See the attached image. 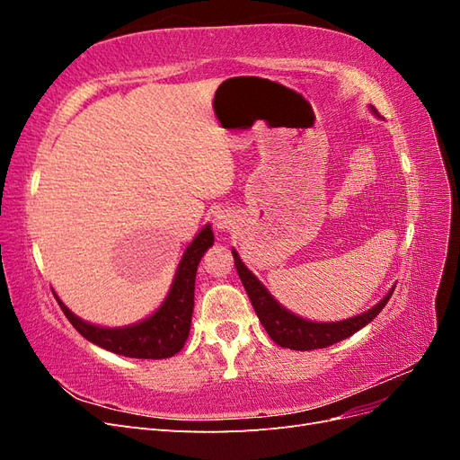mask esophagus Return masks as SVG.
I'll return each mask as SVG.
<instances>
[{"instance_id":"34e87169","label":"esophagus","mask_w":460,"mask_h":460,"mask_svg":"<svg viewBox=\"0 0 460 460\" xmlns=\"http://www.w3.org/2000/svg\"><path fill=\"white\" fill-rule=\"evenodd\" d=\"M234 225V217L228 211H218L213 218V226L217 232H228Z\"/></svg>"}]
</instances>
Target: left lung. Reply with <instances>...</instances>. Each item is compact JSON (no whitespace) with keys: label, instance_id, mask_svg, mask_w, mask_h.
<instances>
[{"label":"left lung","instance_id":"obj_1","mask_svg":"<svg viewBox=\"0 0 460 460\" xmlns=\"http://www.w3.org/2000/svg\"><path fill=\"white\" fill-rule=\"evenodd\" d=\"M376 113V109H372ZM235 269H238L240 280L247 291L249 299H252L253 309L261 320V324L267 330L269 336L272 338L274 343L280 347H288V349H296V351H311V349H323V347L338 343L345 338L353 336L355 332H358L363 326L380 314V311L385 307V303L389 301L394 294V288L389 294L378 303L374 305L372 309L367 313L341 320V323H311V320L299 318L296 314H291L286 311L282 305H278V301L269 294L264 286L257 280V278L247 270L245 264L242 262L240 255L232 252Z\"/></svg>","mask_w":460,"mask_h":460}]
</instances>
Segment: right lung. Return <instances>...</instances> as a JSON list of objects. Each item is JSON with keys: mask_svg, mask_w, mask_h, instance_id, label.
<instances>
[{"mask_svg": "<svg viewBox=\"0 0 460 460\" xmlns=\"http://www.w3.org/2000/svg\"><path fill=\"white\" fill-rule=\"evenodd\" d=\"M215 235L211 226H205L198 238L193 240L186 253L178 264V270L174 276L172 288L169 291V297L155 311L146 318L144 323L124 328H102L93 326L75 316L68 311L61 299H58L61 311L68 318L80 336H84L88 341L103 347V349L134 357V358H169L182 349L191 324V313H193V289H196V272L201 257L208 247H213Z\"/></svg>", "mask_w": 460, "mask_h": 460, "instance_id": "add662e5", "label": "right lung"}]
</instances>
